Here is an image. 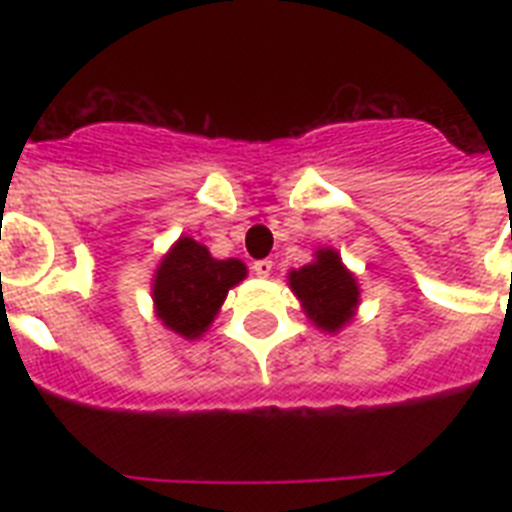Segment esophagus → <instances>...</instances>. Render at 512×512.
Returning a JSON list of instances; mask_svg holds the SVG:
<instances>
[{"instance_id":"34e87169","label":"esophagus","mask_w":512,"mask_h":512,"mask_svg":"<svg viewBox=\"0 0 512 512\" xmlns=\"http://www.w3.org/2000/svg\"><path fill=\"white\" fill-rule=\"evenodd\" d=\"M252 271H255V276H260V279H268L273 271V260H255V263H252Z\"/></svg>"}]
</instances>
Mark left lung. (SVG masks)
<instances>
[{
  "mask_svg": "<svg viewBox=\"0 0 512 512\" xmlns=\"http://www.w3.org/2000/svg\"><path fill=\"white\" fill-rule=\"evenodd\" d=\"M287 284L292 295L300 300L308 321L321 332L337 335L342 327H348L356 319L361 289L356 273L348 271L337 249H316L311 263L287 273Z\"/></svg>",
  "mask_w": 512,
  "mask_h": 512,
  "instance_id": "8db88e82",
  "label": "left lung"
}]
</instances>
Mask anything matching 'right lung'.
I'll use <instances>...</instances> for the list:
<instances>
[{"label": "right lung", "mask_w": 512, "mask_h": 512, "mask_svg": "<svg viewBox=\"0 0 512 512\" xmlns=\"http://www.w3.org/2000/svg\"><path fill=\"white\" fill-rule=\"evenodd\" d=\"M247 279V265L217 260L191 236L180 239L159 260L151 281L156 319L183 340H199L223 308L225 297Z\"/></svg>", "instance_id": "add662e5"}]
</instances>
